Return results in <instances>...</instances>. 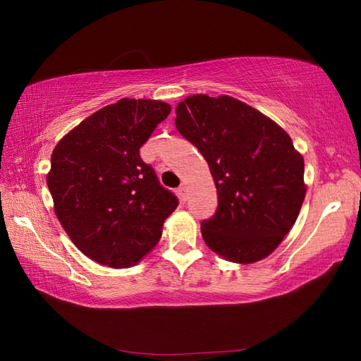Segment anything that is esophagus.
I'll use <instances>...</instances> for the list:
<instances>
[{"instance_id": "1", "label": "esophagus", "mask_w": 361, "mask_h": 361, "mask_svg": "<svg viewBox=\"0 0 361 361\" xmlns=\"http://www.w3.org/2000/svg\"><path fill=\"white\" fill-rule=\"evenodd\" d=\"M178 197H180V200L181 202H186L188 198H189V192H188V188L183 185L181 188H178Z\"/></svg>"}]
</instances>
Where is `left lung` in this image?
I'll return each mask as SVG.
<instances>
[{
	"label": "left lung",
	"mask_w": 361,
	"mask_h": 361,
	"mask_svg": "<svg viewBox=\"0 0 361 361\" xmlns=\"http://www.w3.org/2000/svg\"><path fill=\"white\" fill-rule=\"evenodd\" d=\"M175 126L208 161L219 208L202 224L204 243L234 264H255L279 247L301 211L304 158L288 133L239 99L192 94Z\"/></svg>",
	"instance_id": "left-lung-1"
}]
</instances>
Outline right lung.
Masks as SVG:
<instances>
[{"mask_svg": "<svg viewBox=\"0 0 361 361\" xmlns=\"http://www.w3.org/2000/svg\"><path fill=\"white\" fill-rule=\"evenodd\" d=\"M171 105L124 97L97 110L57 142L46 175L54 212L83 255L128 268L157 247L178 200L140 157Z\"/></svg>", "mask_w": 361, "mask_h": 361, "instance_id": "obj_1", "label": "right lung"}]
</instances>
